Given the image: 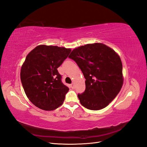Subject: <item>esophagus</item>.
<instances>
[{
	"label": "esophagus",
	"mask_w": 147,
	"mask_h": 147,
	"mask_svg": "<svg viewBox=\"0 0 147 147\" xmlns=\"http://www.w3.org/2000/svg\"><path fill=\"white\" fill-rule=\"evenodd\" d=\"M70 87L72 88V89H74L75 88V86H74V83H72L70 84Z\"/></svg>",
	"instance_id": "34e87169"
}]
</instances>
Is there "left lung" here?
<instances>
[{
	"label": "left lung",
	"mask_w": 147,
	"mask_h": 147,
	"mask_svg": "<svg viewBox=\"0 0 147 147\" xmlns=\"http://www.w3.org/2000/svg\"><path fill=\"white\" fill-rule=\"evenodd\" d=\"M77 64L85 78L86 89L78 94L84 107L99 110L105 108L123 86V65L113 50L104 44H87L74 49L69 56Z\"/></svg>",
	"instance_id": "8db88e82"
}]
</instances>
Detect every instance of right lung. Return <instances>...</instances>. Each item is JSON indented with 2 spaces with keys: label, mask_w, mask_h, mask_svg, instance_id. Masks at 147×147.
I'll list each match as a JSON object with an SVG mask.
<instances>
[{
  "label": "right lung",
  "mask_w": 147,
  "mask_h": 147,
  "mask_svg": "<svg viewBox=\"0 0 147 147\" xmlns=\"http://www.w3.org/2000/svg\"><path fill=\"white\" fill-rule=\"evenodd\" d=\"M71 51L57 46L38 45L26 56L21 81L28 99L38 108L53 110L63 104L69 88L61 81L57 68Z\"/></svg>",
  "instance_id": "add662e5"
}]
</instances>
